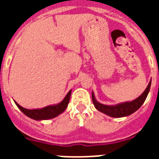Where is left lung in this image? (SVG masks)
<instances>
[{
    "label": "left lung",
    "instance_id": "1",
    "mask_svg": "<svg viewBox=\"0 0 159 159\" xmlns=\"http://www.w3.org/2000/svg\"><path fill=\"white\" fill-rule=\"evenodd\" d=\"M150 87L151 81L148 83V87H146V89L144 90V92L138 98H136L135 100L131 101V102H122V103H119V104L116 105H111V106L102 104L99 102H97L93 92L92 93V102H93L95 107L98 111L102 112V113L106 114L107 116H111V117H114V118L125 117V116H128L131 115V114H133L134 112H135L137 110L140 108V106L143 104V102H144V101H145L147 97H148V92H149V90H150Z\"/></svg>",
    "mask_w": 159,
    "mask_h": 159
}]
</instances>
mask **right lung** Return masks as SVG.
I'll return each instance as SVG.
<instances>
[{
  "label": "right lung",
  "mask_w": 159,
  "mask_h": 159,
  "mask_svg": "<svg viewBox=\"0 0 159 159\" xmlns=\"http://www.w3.org/2000/svg\"><path fill=\"white\" fill-rule=\"evenodd\" d=\"M72 90H70L67 92L64 99L62 102L55 105H50V106H45L43 108L40 109H25L22 107L21 106L15 102L16 105L17 106L20 110L23 112L25 116H27L30 118L35 120H50V119L55 118L57 116H59L60 114H62L63 111L66 110L67 107V105L69 103L70 97H71Z\"/></svg>",
  "instance_id": "obj_1"
}]
</instances>
